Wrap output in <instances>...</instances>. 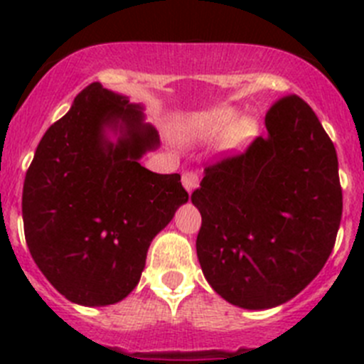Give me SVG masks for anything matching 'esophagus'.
<instances>
[{"label": "esophagus", "instance_id": "34e87169", "mask_svg": "<svg viewBox=\"0 0 364 364\" xmlns=\"http://www.w3.org/2000/svg\"><path fill=\"white\" fill-rule=\"evenodd\" d=\"M182 186L186 188V191L191 193L193 189H197L198 186V175L195 171H186L182 175Z\"/></svg>", "mask_w": 364, "mask_h": 364}]
</instances>
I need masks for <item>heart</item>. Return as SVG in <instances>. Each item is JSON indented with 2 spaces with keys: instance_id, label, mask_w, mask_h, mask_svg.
Wrapping results in <instances>:
<instances>
[{
  "instance_id": "b5f03b06",
  "label": "heart",
  "mask_w": 364,
  "mask_h": 364,
  "mask_svg": "<svg viewBox=\"0 0 364 364\" xmlns=\"http://www.w3.org/2000/svg\"><path fill=\"white\" fill-rule=\"evenodd\" d=\"M246 122L239 118L237 111L230 107H218L204 112L186 127V134L193 140H210L231 133V138H240L246 131Z\"/></svg>"
}]
</instances>
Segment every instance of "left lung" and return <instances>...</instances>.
Listing matches in <instances>:
<instances>
[{
    "instance_id": "obj_1",
    "label": "left lung",
    "mask_w": 364,
    "mask_h": 364,
    "mask_svg": "<svg viewBox=\"0 0 364 364\" xmlns=\"http://www.w3.org/2000/svg\"><path fill=\"white\" fill-rule=\"evenodd\" d=\"M266 129L242 154L205 167L191 195L205 281L246 310L301 294L326 264L343 215L336 147L310 105L284 96Z\"/></svg>"
}]
</instances>
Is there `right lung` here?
<instances>
[{"instance_id": "1", "label": "right lung", "mask_w": 364, "mask_h": 364, "mask_svg": "<svg viewBox=\"0 0 364 364\" xmlns=\"http://www.w3.org/2000/svg\"><path fill=\"white\" fill-rule=\"evenodd\" d=\"M144 105L87 85L50 125L25 175V240L70 302L107 306L136 288L151 240L188 202L180 175L140 164L160 138Z\"/></svg>"}]
</instances>
